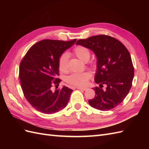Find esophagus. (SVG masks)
Masks as SVG:
<instances>
[{"label":"esophagus","mask_w":149,"mask_h":149,"mask_svg":"<svg viewBox=\"0 0 149 149\" xmlns=\"http://www.w3.org/2000/svg\"><path fill=\"white\" fill-rule=\"evenodd\" d=\"M76 88H77V89H78V90H83V91H85V90H87V88H81V87H77Z\"/></svg>","instance_id":"1"}]
</instances>
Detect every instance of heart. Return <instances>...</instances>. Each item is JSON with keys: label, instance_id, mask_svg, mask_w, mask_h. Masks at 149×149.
<instances>
[{"label": "heart", "instance_id": "obj_1", "mask_svg": "<svg viewBox=\"0 0 149 149\" xmlns=\"http://www.w3.org/2000/svg\"><path fill=\"white\" fill-rule=\"evenodd\" d=\"M74 54L77 58L85 61L88 60L90 56V52L87 48L83 46H77L74 49ZM68 54L67 53H63L59 57L58 61V66L59 70L62 72H66L68 71ZM91 77L90 72H85L83 73H74L66 78V81L70 84L75 86H86L88 80Z\"/></svg>", "mask_w": 149, "mask_h": 149}]
</instances>
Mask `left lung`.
<instances>
[{"mask_svg":"<svg viewBox=\"0 0 149 149\" xmlns=\"http://www.w3.org/2000/svg\"><path fill=\"white\" fill-rule=\"evenodd\" d=\"M76 45L92 50L97 57L95 81L99 87L93 88L95 95L88 103L101 111L115 108L123 102L132 86L134 70L130 53L120 41L103 34L79 40Z\"/></svg>","mask_w":149,"mask_h":149,"instance_id":"obj_1","label":"left lung"}]
</instances>
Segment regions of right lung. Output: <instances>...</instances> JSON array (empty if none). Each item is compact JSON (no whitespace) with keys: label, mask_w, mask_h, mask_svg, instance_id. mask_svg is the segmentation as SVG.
Masks as SVG:
<instances>
[{"label":"right lung","mask_w":149,"mask_h":149,"mask_svg":"<svg viewBox=\"0 0 149 149\" xmlns=\"http://www.w3.org/2000/svg\"><path fill=\"white\" fill-rule=\"evenodd\" d=\"M43 40L34 44L22 59L19 67V78L27 100L34 109L45 114H52L67 105L72 90L63 86L52 91L53 85L59 86V57L76 42Z\"/></svg>","instance_id":"right-lung-1"}]
</instances>
